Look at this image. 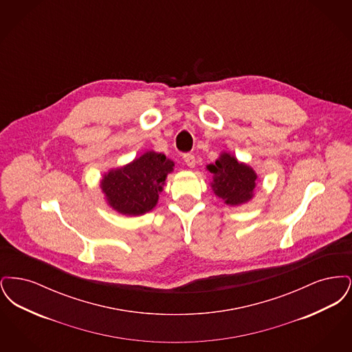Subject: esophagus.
I'll return each mask as SVG.
<instances>
[{
    "mask_svg": "<svg viewBox=\"0 0 352 352\" xmlns=\"http://www.w3.org/2000/svg\"><path fill=\"white\" fill-rule=\"evenodd\" d=\"M184 161L186 162V165H187L188 168H194V166H195V164H197L195 157H194L192 154H190V153L184 154Z\"/></svg>",
    "mask_w": 352,
    "mask_h": 352,
    "instance_id": "esophagus-1",
    "label": "esophagus"
}]
</instances>
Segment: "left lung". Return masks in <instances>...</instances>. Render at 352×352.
<instances>
[{
	"instance_id": "8db88e82",
	"label": "left lung",
	"mask_w": 352,
	"mask_h": 352,
	"mask_svg": "<svg viewBox=\"0 0 352 352\" xmlns=\"http://www.w3.org/2000/svg\"><path fill=\"white\" fill-rule=\"evenodd\" d=\"M207 168L214 174V191L227 204L237 206L250 201L256 186V174L250 166L224 153L214 165Z\"/></svg>"
}]
</instances>
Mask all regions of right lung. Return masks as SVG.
Segmentation results:
<instances>
[{"mask_svg": "<svg viewBox=\"0 0 352 352\" xmlns=\"http://www.w3.org/2000/svg\"><path fill=\"white\" fill-rule=\"evenodd\" d=\"M174 162L162 153L148 151L132 164L109 171L101 188L108 203L124 215H142L157 204L158 191Z\"/></svg>", "mask_w": 352, "mask_h": 352, "instance_id": "add662e5", "label": "right lung"}]
</instances>
